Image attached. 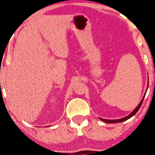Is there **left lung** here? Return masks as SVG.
Masks as SVG:
<instances>
[{
    "mask_svg": "<svg viewBox=\"0 0 155 155\" xmlns=\"http://www.w3.org/2000/svg\"><path fill=\"white\" fill-rule=\"evenodd\" d=\"M145 96V95H144ZM144 96L143 97V98H142V100H141V102H140V104H138V106L135 108V110H134L133 112H132L131 114H129L128 116H127V117H124V118H122V119H120V120H104V119H102V118H100V120H102L103 122H107V123H116V122H123L124 121V120H127L128 119H130V117H132V116L134 115V114H136V112L139 110V109L140 108V107H141L142 102H143V100H144Z\"/></svg>",
    "mask_w": 155,
    "mask_h": 155,
    "instance_id": "left-lung-1",
    "label": "left lung"
}]
</instances>
